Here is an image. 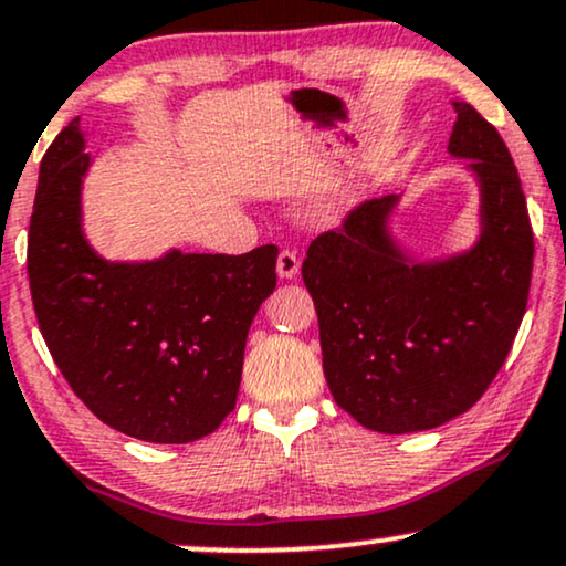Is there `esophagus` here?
Listing matches in <instances>:
<instances>
[{
	"label": "esophagus",
	"mask_w": 566,
	"mask_h": 566,
	"mask_svg": "<svg viewBox=\"0 0 566 566\" xmlns=\"http://www.w3.org/2000/svg\"><path fill=\"white\" fill-rule=\"evenodd\" d=\"M301 271V255L295 250H282L276 258V274L282 279H295Z\"/></svg>",
	"instance_id": "1"
}]
</instances>
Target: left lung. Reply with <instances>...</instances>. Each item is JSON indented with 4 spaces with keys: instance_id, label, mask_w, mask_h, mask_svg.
I'll return each instance as SVG.
<instances>
[{
    "instance_id": "left-lung-1",
    "label": "left lung",
    "mask_w": 566,
    "mask_h": 566,
    "mask_svg": "<svg viewBox=\"0 0 566 566\" xmlns=\"http://www.w3.org/2000/svg\"><path fill=\"white\" fill-rule=\"evenodd\" d=\"M448 149L482 189V237L464 255L408 263L387 234L395 195L353 208L308 244L303 282L318 316L324 377L358 424L403 434L472 408L512 350L533 279V227L493 124L453 102Z\"/></svg>"
}]
</instances>
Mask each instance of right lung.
Wrapping results in <instances>:
<instances>
[{
    "instance_id": "obj_1",
    "label": "right lung",
    "mask_w": 566,
    "mask_h": 566,
    "mask_svg": "<svg viewBox=\"0 0 566 566\" xmlns=\"http://www.w3.org/2000/svg\"><path fill=\"white\" fill-rule=\"evenodd\" d=\"M88 168L78 118L39 168L29 282L54 364L88 411L147 442H192L234 411L244 343L276 287V244L244 255L107 263L81 231Z\"/></svg>"
}]
</instances>
